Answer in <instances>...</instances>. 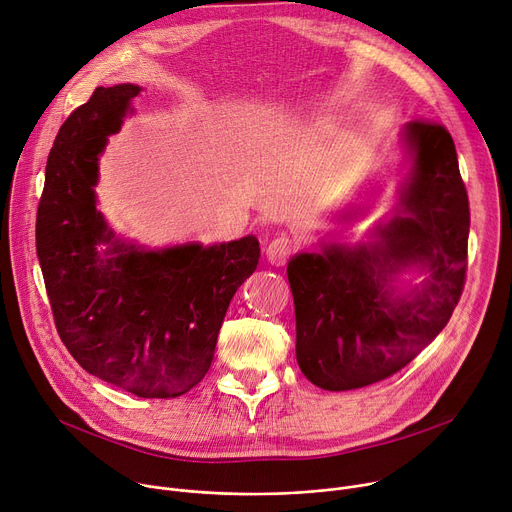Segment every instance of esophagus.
<instances>
[{
    "mask_svg": "<svg viewBox=\"0 0 512 512\" xmlns=\"http://www.w3.org/2000/svg\"><path fill=\"white\" fill-rule=\"evenodd\" d=\"M296 251V241L290 239L288 235H280L275 237L273 241H269V245L265 247V255H267V261L273 263V265H284L290 255Z\"/></svg>",
    "mask_w": 512,
    "mask_h": 512,
    "instance_id": "esophagus-1",
    "label": "esophagus"
}]
</instances>
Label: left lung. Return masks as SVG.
<instances>
[{"mask_svg": "<svg viewBox=\"0 0 512 512\" xmlns=\"http://www.w3.org/2000/svg\"><path fill=\"white\" fill-rule=\"evenodd\" d=\"M400 147L406 173L392 216L371 226L367 241H322L288 263L296 359L322 390L396 374L445 329L463 290L470 204L453 138L441 124L414 120L400 130ZM363 212L353 206L339 222Z\"/></svg>", "mask_w": 512, "mask_h": 512, "instance_id": "obj_1", "label": "left lung"}]
</instances>
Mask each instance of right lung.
I'll return each mask as SVG.
<instances>
[{
	"instance_id": "right-lung-1",
	"label": "right lung",
	"mask_w": 512,
	"mask_h": 512,
	"mask_svg": "<svg viewBox=\"0 0 512 512\" xmlns=\"http://www.w3.org/2000/svg\"><path fill=\"white\" fill-rule=\"evenodd\" d=\"M143 87H98L46 161L36 253L61 341L87 371L138 398L190 392L210 369L228 304L257 269L259 241L147 249L98 210L100 155Z\"/></svg>"
}]
</instances>
